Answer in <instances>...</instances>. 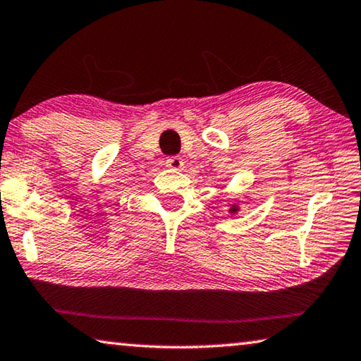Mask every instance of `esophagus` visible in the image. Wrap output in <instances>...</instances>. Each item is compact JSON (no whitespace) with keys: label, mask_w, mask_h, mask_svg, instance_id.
<instances>
[{"label":"esophagus","mask_w":361,"mask_h":361,"mask_svg":"<svg viewBox=\"0 0 361 361\" xmlns=\"http://www.w3.org/2000/svg\"><path fill=\"white\" fill-rule=\"evenodd\" d=\"M165 164H167V167L173 169V170H181L183 165H185V162H183V159L180 156L169 157L167 160H165Z\"/></svg>","instance_id":"1"}]
</instances>
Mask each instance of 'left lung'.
I'll return each instance as SVG.
<instances>
[{"label":"left lung","mask_w":361,"mask_h":361,"mask_svg":"<svg viewBox=\"0 0 361 361\" xmlns=\"http://www.w3.org/2000/svg\"><path fill=\"white\" fill-rule=\"evenodd\" d=\"M230 212H231V214H236V212H238V207H234V205H233V207L230 209Z\"/></svg>","instance_id":"8db88e82"}]
</instances>
